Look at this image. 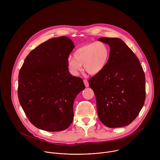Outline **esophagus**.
I'll list each match as a JSON object with an SVG mask.
<instances>
[{"label":"esophagus","mask_w":160,"mask_h":160,"mask_svg":"<svg viewBox=\"0 0 160 160\" xmlns=\"http://www.w3.org/2000/svg\"><path fill=\"white\" fill-rule=\"evenodd\" d=\"M83 82H84V84H85V87H88V82L87 81V80L84 79V80H83Z\"/></svg>","instance_id":"1"}]
</instances>
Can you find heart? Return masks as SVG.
<instances>
[{
    "label": "heart",
    "instance_id": "1",
    "mask_svg": "<svg viewBox=\"0 0 160 160\" xmlns=\"http://www.w3.org/2000/svg\"><path fill=\"white\" fill-rule=\"evenodd\" d=\"M110 56L108 45L102 42L86 43L78 48L73 54V58H69L68 68L73 75H77L83 64L84 70L90 75H96L106 66Z\"/></svg>",
    "mask_w": 160,
    "mask_h": 160
}]
</instances>
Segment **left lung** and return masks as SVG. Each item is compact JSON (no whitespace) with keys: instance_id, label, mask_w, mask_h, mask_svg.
Returning <instances> with one entry per match:
<instances>
[{"instance_id":"1","label":"left lung","mask_w":160,"mask_h":160,"mask_svg":"<svg viewBox=\"0 0 160 160\" xmlns=\"http://www.w3.org/2000/svg\"><path fill=\"white\" fill-rule=\"evenodd\" d=\"M98 40L110 48L106 66L88 80L96 96L99 118L109 128L128 125L138 116L144 104L146 80L142 67L121 39Z\"/></svg>"}]
</instances>
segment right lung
<instances>
[{
	"mask_svg": "<svg viewBox=\"0 0 160 160\" xmlns=\"http://www.w3.org/2000/svg\"><path fill=\"white\" fill-rule=\"evenodd\" d=\"M74 48L68 37L49 39L32 50L21 68L19 101L38 128L62 131L73 120L74 100L85 88L83 80L68 71V56Z\"/></svg>",
	"mask_w": 160,
	"mask_h": 160,
	"instance_id": "right-lung-1",
	"label": "right lung"
}]
</instances>
